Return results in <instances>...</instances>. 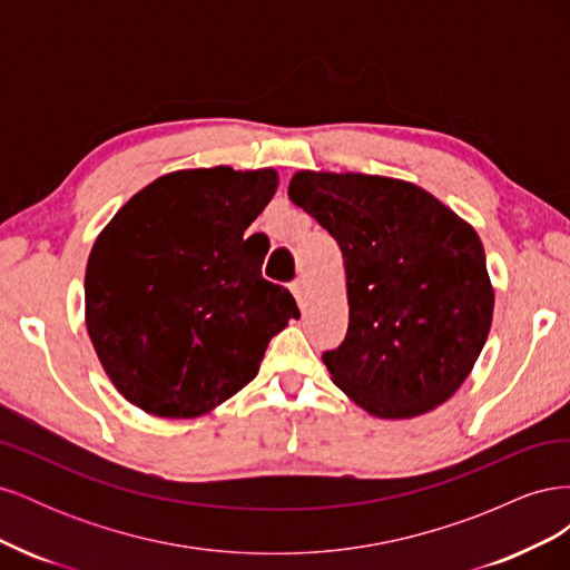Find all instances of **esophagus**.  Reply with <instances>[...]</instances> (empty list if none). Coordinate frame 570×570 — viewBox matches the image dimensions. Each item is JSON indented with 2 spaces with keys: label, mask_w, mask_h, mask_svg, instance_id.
<instances>
[{
  "label": "esophagus",
  "mask_w": 570,
  "mask_h": 570,
  "mask_svg": "<svg viewBox=\"0 0 570 570\" xmlns=\"http://www.w3.org/2000/svg\"><path fill=\"white\" fill-rule=\"evenodd\" d=\"M289 289H292V295H295V299L299 302V306L304 308V299H306V283L304 281H295L289 285Z\"/></svg>",
  "instance_id": "34e87169"
}]
</instances>
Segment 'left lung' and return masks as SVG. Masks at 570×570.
Listing matches in <instances>:
<instances>
[{
  "label": "left lung",
  "instance_id": "8db88e82",
  "mask_svg": "<svg viewBox=\"0 0 570 570\" xmlns=\"http://www.w3.org/2000/svg\"><path fill=\"white\" fill-rule=\"evenodd\" d=\"M289 199L340 245L350 327L323 354L333 383L375 419L444 404L485 347L494 287L471 223L423 187L299 170Z\"/></svg>",
  "mask_w": 570,
  "mask_h": 570
}]
</instances>
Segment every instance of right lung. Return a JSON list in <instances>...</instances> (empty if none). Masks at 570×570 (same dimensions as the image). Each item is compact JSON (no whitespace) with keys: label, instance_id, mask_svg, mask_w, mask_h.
I'll return each mask as SVG.
<instances>
[{"label":"right lung","instance_id":"obj_1","mask_svg":"<svg viewBox=\"0 0 570 570\" xmlns=\"http://www.w3.org/2000/svg\"><path fill=\"white\" fill-rule=\"evenodd\" d=\"M278 189L273 168H185L132 195L95 239L85 325L114 387L161 419H197L258 373L299 318L262 275L245 230Z\"/></svg>","mask_w":570,"mask_h":570}]
</instances>
